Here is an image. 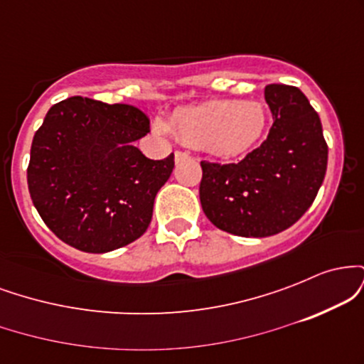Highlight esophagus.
<instances>
[{
	"label": "esophagus",
	"instance_id": "34e87169",
	"mask_svg": "<svg viewBox=\"0 0 364 364\" xmlns=\"http://www.w3.org/2000/svg\"><path fill=\"white\" fill-rule=\"evenodd\" d=\"M190 156H188L186 152H183V150H176V152H174V161H176V164L178 162H181V161H185V159H188Z\"/></svg>",
	"mask_w": 364,
	"mask_h": 364
}]
</instances>
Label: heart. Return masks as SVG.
Segmentation results:
<instances>
[{"instance_id":"b5f03b06","label":"heart","mask_w":364,"mask_h":364,"mask_svg":"<svg viewBox=\"0 0 364 364\" xmlns=\"http://www.w3.org/2000/svg\"><path fill=\"white\" fill-rule=\"evenodd\" d=\"M269 124L265 107L255 101H212L174 111L171 121L154 119V129L173 135L212 156L235 159L250 152L262 140Z\"/></svg>"}]
</instances>
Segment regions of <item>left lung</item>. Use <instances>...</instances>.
Returning <instances> with one entry per match:
<instances>
[{"instance_id": "1", "label": "left lung", "mask_w": 364, "mask_h": 364, "mask_svg": "<svg viewBox=\"0 0 364 364\" xmlns=\"http://www.w3.org/2000/svg\"><path fill=\"white\" fill-rule=\"evenodd\" d=\"M269 136L236 164L202 162L200 203L215 228L243 237L291 228L318 193L328 149L316 111L298 87L270 83Z\"/></svg>"}]
</instances>
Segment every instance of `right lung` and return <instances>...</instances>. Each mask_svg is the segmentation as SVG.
Masks as SVG:
<instances>
[{"instance_id": "add662e5", "label": "right lung", "mask_w": 364, "mask_h": 364, "mask_svg": "<svg viewBox=\"0 0 364 364\" xmlns=\"http://www.w3.org/2000/svg\"><path fill=\"white\" fill-rule=\"evenodd\" d=\"M149 116L132 104L75 97L54 104L36 132L27 183L34 207L66 245L107 253L147 231L154 200L174 168L135 141Z\"/></svg>"}]
</instances>
